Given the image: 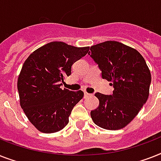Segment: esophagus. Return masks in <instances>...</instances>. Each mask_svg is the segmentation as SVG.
Returning <instances> with one entry per match:
<instances>
[{
  "instance_id": "esophagus-1",
  "label": "esophagus",
  "mask_w": 161,
  "mask_h": 161,
  "mask_svg": "<svg viewBox=\"0 0 161 161\" xmlns=\"http://www.w3.org/2000/svg\"><path fill=\"white\" fill-rule=\"evenodd\" d=\"M93 96L92 94H89V93H87V92H85L84 93L85 98H87V97H89V96Z\"/></svg>"
}]
</instances>
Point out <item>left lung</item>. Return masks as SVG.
<instances>
[{"label": "left lung", "mask_w": 161, "mask_h": 161, "mask_svg": "<svg viewBox=\"0 0 161 161\" xmlns=\"http://www.w3.org/2000/svg\"><path fill=\"white\" fill-rule=\"evenodd\" d=\"M89 52L98 64L103 79L110 81L111 96L95 94L99 106L91 110L94 123L103 129L119 130L138 115L147 101L151 75L138 51L115 41L91 46Z\"/></svg>", "instance_id": "1"}]
</instances>
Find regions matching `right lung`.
<instances>
[{"mask_svg":"<svg viewBox=\"0 0 161 161\" xmlns=\"http://www.w3.org/2000/svg\"><path fill=\"white\" fill-rule=\"evenodd\" d=\"M89 46L75 47L52 42L33 51L25 60L17 80L20 105L30 122L42 133L65 128L83 91L61 89L71 65L88 53Z\"/></svg>","mask_w":161,"mask_h":161,"instance_id":"obj_1","label":"right lung"}]
</instances>
